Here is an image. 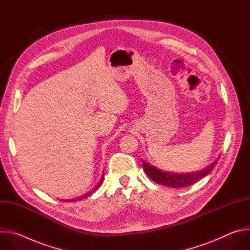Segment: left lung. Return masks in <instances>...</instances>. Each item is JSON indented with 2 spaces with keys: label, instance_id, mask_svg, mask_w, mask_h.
Masks as SVG:
<instances>
[{
  "label": "left lung",
  "instance_id": "8db88e82",
  "mask_svg": "<svg viewBox=\"0 0 250 250\" xmlns=\"http://www.w3.org/2000/svg\"><path fill=\"white\" fill-rule=\"evenodd\" d=\"M144 162V169L146 175L150 178L152 181L157 184L172 187V188H184L190 185H193L197 181H199L201 178L207 176L212 169L216 166L218 161L211 163L209 166L204 168L203 170L193 172V173H184V174H177V173H168L163 172L154 166Z\"/></svg>",
  "mask_w": 250,
  "mask_h": 250
}]
</instances>
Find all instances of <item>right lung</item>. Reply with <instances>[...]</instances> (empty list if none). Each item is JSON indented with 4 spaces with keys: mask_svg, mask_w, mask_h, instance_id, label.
Wrapping results in <instances>:
<instances>
[{
    "mask_svg": "<svg viewBox=\"0 0 250 250\" xmlns=\"http://www.w3.org/2000/svg\"><path fill=\"white\" fill-rule=\"evenodd\" d=\"M104 174H103V176H102V178H101V180H100V183H99V184H98V185H97V186H96V187H95V188H94L92 191L88 192L87 194H85V195H84V196H82V197H79V198H76V199H72V200H69L68 202H77V201H80V200H82V199H85V198L89 197L90 195H92V194H93V193H94V192H95V191H96V190H97V189L100 187V185L102 184V182H103V180H104ZM66 201H67V200H66Z\"/></svg>",
    "mask_w": 250,
    "mask_h": 250,
    "instance_id": "1",
    "label": "right lung"
}]
</instances>
